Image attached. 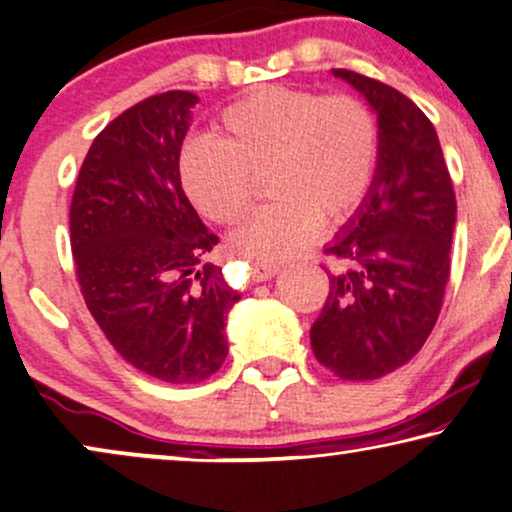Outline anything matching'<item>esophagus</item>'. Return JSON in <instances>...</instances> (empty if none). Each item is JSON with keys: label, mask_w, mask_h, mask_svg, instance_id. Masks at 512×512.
<instances>
[{"label": "esophagus", "mask_w": 512, "mask_h": 512, "mask_svg": "<svg viewBox=\"0 0 512 512\" xmlns=\"http://www.w3.org/2000/svg\"><path fill=\"white\" fill-rule=\"evenodd\" d=\"M280 271V266L276 262H262V259H255L253 264H250V276L253 280H269L276 276Z\"/></svg>", "instance_id": "obj_1"}]
</instances>
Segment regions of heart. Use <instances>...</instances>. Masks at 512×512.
<instances>
[{
	"label": "heart",
	"mask_w": 512,
	"mask_h": 512,
	"mask_svg": "<svg viewBox=\"0 0 512 512\" xmlns=\"http://www.w3.org/2000/svg\"><path fill=\"white\" fill-rule=\"evenodd\" d=\"M380 162V122L352 95L266 85L229 104L218 141L194 136L178 153V181L204 218L239 222L264 174L273 197L243 222V253L283 259L304 250L325 227L348 222L369 197Z\"/></svg>",
	"instance_id": "1"
}]
</instances>
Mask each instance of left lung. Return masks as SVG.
<instances>
[{
    "instance_id": "1",
    "label": "left lung",
    "mask_w": 512,
    "mask_h": 512,
    "mask_svg": "<svg viewBox=\"0 0 512 512\" xmlns=\"http://www.w3.org/2000/svg\"><path fill=\"white\" fill-rule=\"evenodd\" d=\"M362 92L380 122L376 181L325 253L329 297L311 327L318 362L341 380H376L410 362L441 313L450 280L457 199L431 120L406 95L334 69Z\"/></svg>"
}]
</instances>
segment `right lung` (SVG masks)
Returning <instances> with one entry per match:
<instances>
[{
  "instance_id": "1",
  "label": "right lung",
  "mask_w": 512,
  "mask_h": 512,
  "mask_svg": "<svg viewBox=\"0 0 512 512\" xmlns=\"http://www.w3.org/2000/svg\"><path fill=\"white\" fill-rule=\"evenodd\" d=\"M197 95L169 90L111 120L85 155L69 208L85 306L122 359L162 383H201L227 357L241 294L204 264L218 236L178 181Z\"/></svg>"
}]
</instances>
